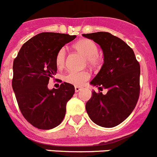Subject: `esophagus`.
I'll use <instances>...</instances> for the list:
<instances>
[{
    "instance_id": "esophagus-1",
    "label": "esophagus",
    "mask_w": 157,
    "mask_h": 157,
    "mask_svg": "<svg viewBox=\"0 0 157 157\" xmlns=\"http://www.w3.org/2000/svg\"><path fill=\"white\" fill-rule=\"evenodd\" d=\"M81 90H82V87H80V86H75V90L76 93L78 92V91H80Z\"/></svg>"
}]
</instances>
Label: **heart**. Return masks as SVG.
<instances>
[{
    "label": "heart",
    "mask_w": 157,
    "mask_h": 157,
    "mask_svg": "<svg viewBox=\"0 0 157 157\" xmlns=\"http://www.w3.org/2000/svg\"><path fill=\"white\" fill-rule=\"evenodd\" d=\"M73 48L78 52L86 57V63L93 67L99 65L101 62L98 56V48L96 43L90 39H81L73 45ZM66 52L65 48H61L56 53V64L59 68L63 67L65 63ZM90 78V73L87 71H70L65 75L64 80L67 83L76 86H81Z\"/></svg>",
    "instance_id": "obj_1"
}]
</instances>
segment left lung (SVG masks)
I'll use <instances>...</instances> for the list:
<instances>
[{
    "instance_id": "left-lung-1",
    "label": "left lung",
    "mask_w": 157,
    "mask_h": 157,
    "mask_svg": "<svg viewBox=\"0 0 157 157\" xmlns=\"http://www.w3.org/2000/svg\"><path fill=\"white\" fill-rule=\"evenodd\" d=\"M101 46L104 63L90 82L106 94L92 92L86 104L90 120L103 127H116L128 117L135 108L140 94V65L133 49L118 37L108 32L83 34Z\"/></svg>"
}]
</instances>
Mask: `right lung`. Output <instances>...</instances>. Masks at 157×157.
<instances>
[{"label":"right lung","mask_w":157,"mask_h":157,"mask_svg":"<svg viewBox=\"0 0 157 157\" xmlns=\"http://www.w3.org/2000/svg\"><path fill=\"white\" fill-rule=\"evenodd\" d=\"M75 35L44 32L30 38L21 47L13 62L12 89L23 117L41 130L59 125L66 114L67 101L75 94L74 86L62 83L48 90L49 78L57 71L58 51Z\"/></svg>","instance_id":"right-lung-1"}]
</instances>
